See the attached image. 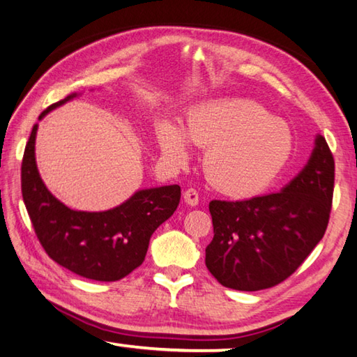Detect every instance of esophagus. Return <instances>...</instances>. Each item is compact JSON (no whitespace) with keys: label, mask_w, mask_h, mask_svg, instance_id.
<instances>
[{"label":"esophagus","mask_w":357,"mask_h":357,"mask_svg":"<svg viewBox=\"0 0 357 357\" xmlns=\"http://www.w3.org/2000/svg\"><path fill=\"white\" fill-rule=\"evenodd\" d=\"M184 201L189 206H197L198 201H199V195L195 189H187L184 192Z\"/></svg>","instance_id":"34e87169"}]
</instances>
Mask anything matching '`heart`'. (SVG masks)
Returning a JSON list of instances; mask_svg holds the SVG:
<instances>
[{"label":"heart","mask_w":357,"mask_h":357,"mask_svg":"<svg viewBox=\"0 0 357 357\" xmlns=\"http://www.w3.org/2000/svg\"><path fill=\"white\" fill-rule=\"evenodd\" d=\"M185 137L207 148L204 172L211 184L228 195L245 197L265 189L290 158L294 139L286 123L245 98L204 102L185 116ZM164 158L173 165L189 159L181 129L160 121L156 131Z\"/></svg>","instance_id":"b5f03b06"}]
</instances>
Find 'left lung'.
Returning <instances> with one entry per match:
<instances>
[{"mask_svg":"<svg viewBox=\"0 0 357 357\" xmlns=\"http://www.w3.org/2000/svg\"><path fill=\"white\" fill-rule=\"evenodd\" d=\"M334 158L323 135L307 165L281 192L243 201L212 199L213 238L206 267L225 287L256 291L294 275L329 223Z\"/></svg>","mask_w":357,"mask_h":357,"instance_id":"1","label":"left lung"}]
</instances>
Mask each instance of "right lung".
Here are the masks:
<instances>
[{"mask_svg":"<svg viewBox=\"0 0 357 357\" xmlns=\"http://www.w3.org/2000/svg\"><path fill=\"white\" fill-rule=\"evenodd\" d=\"M76 96L54 102L38 116ZM34 125L22 162V195L38 242L54 262L93 281H119L144 262L153 232L173 215L179 185L139 190L106 212L73 211L51 195L36 165Z\"/></svg>","mask_w":357,"mask_h":357,"instance_id":"right-lung-1","label":"right lung"}]
</instances>
